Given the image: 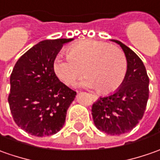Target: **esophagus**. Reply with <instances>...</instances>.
Listing matches in <instances>:
<instances>
[{
    "instance_id": "34e87169",
    "label": "esophagus",
    "mask_w": 160,
    "mask_h": 160,
    "mask_svg": "<svg viewBox=\"0 0 160 160\" xmlns=\"http://www.w3.org/2000/svg\"><path fill=\"white\" fill-rule=\"evenodd\" d=\"M92 96L93 100H95V101H96V100H97V99H98L97 96H96V95H92Z\"/></svg>"
}]
</instances>
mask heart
<instances>
[{
	"label": "heart",
	"instance_id": "1",
	"mask_svg": "<svg viewBox=\"0 0 160 160\" xmlns=\"http://www.w3.org/2000/svg\"><path fill=\"white\" fill-rule=\"evenodd\" d=\"M68 57L58 55L52 70L67 85L75 83L83 73L80 86L98 89L101 94L113 92L122 84L127 73V60L116 47L98 40H83L67 49Z\"/></svg>",
	"mask_w": 160,
	"mask_h": 160
}]
</instances>
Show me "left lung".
Listing matches in <instances>:
<instances>
[{
	"instance_id": "8db88e82",
	"label": "left lung",
	"mask_w": 160,
	"mask_h": 160,
	"mask_svg": "<svg viewBox=\"0 0 160 160\" xmlns=\"http://www.w3.org/2000/svg\"><path fill=\"white\" fill-rule=\"evenodd\" d=\"M112 41L120 45L126 56V77L114 92L100 97L93 104L92 114L98 129L120 136L133 129L142 118L149 98V78L136 52L119 40Z\"/></svg>"
}]
</instances>
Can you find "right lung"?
<instances>
[{"mask_svg": "<svg viewBox=\"0 0 160 160\" xmlns=\"http://www.w3.org/2000/svg\"><path fill=\"white\" fill-rule=\"evenodd\" d=\"M74 38L38 42L19 58L10 76L8 104L15 122L36 137L52 136L65 123L77 92L54 75L52 61Z\"/></svg>", "mask_w": 160, "mask_h": 160, "instance_id": "obj_1", "label": "right lung"}]
</instances>
